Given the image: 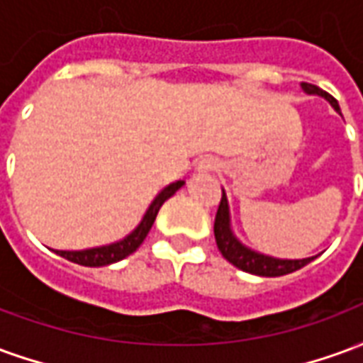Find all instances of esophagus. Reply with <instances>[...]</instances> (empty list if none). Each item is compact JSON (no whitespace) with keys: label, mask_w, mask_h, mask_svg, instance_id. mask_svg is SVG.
<instances>
[{"label":"esophagus","mask_w":363,"mask_h":363,"mask_svg":"<svg viewBox=\"0 0 363 363\" xmlns=\"http://www.w3.org/2000/svg\"><path fill=\"white\" fill-rule=\"evenodd\" d=\"M198 173H210V171H216L218 169V161L213 157H204L200 163H198Z\"/></svg>","instance_id":"obj_1"}]
</instances>
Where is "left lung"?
Here are the masks:
<instances>
[{
	"label": "left lung",
	"mask_w": 363,
	"mask_h": 363,
	"mask_svg": "<svg viewBox=\"0 0 363 363\" xmlns=\"http://www.w3.org/2000/svg\"><path fill=\"white\" fill-rule=\"evenodd\" d=\"M301 89L307 95H319L323 99H327L328 104L335 108L336 112H340V106L336 103L335 96H330L323 89H319L317 85L311 83H301ZM213 235H216V243L218 249L223 255V259L229 260L233 267H237L243 272L255 274V276H267V278H276V276H284V274H291L303 268L305 264H309L311 260L317 257H307V259H276L270 255H262V252L255 251L251 247L243 245L237 235L233 233L231 228V213H229V202L225 196V190H221V202L216 213V223H213Z\"/></svg>",
	"instance_id": "left-lung-1"
}]
</instances>
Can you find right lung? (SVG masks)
Segmentation results:
<instances>
[{
  "label": "right lung",
  "instance_id": "obj_1",
  "mask_svg": "<svg viewBox=\"0 0 363 363\" xmlns=\"http://www.w3.org/2000/svg\"><path fill=\"white\" fill-rule=\"evenodd\" d=\"M184 181H177L167 184L165 189L159 192L157 196L153 198V202L150 204V208L143 213L142 221L135 225L130 233H128L124 239L120 241H114L111 245H103V247H93V249H83V251H54L60 257H64L69 262H75V264H82V267H106V264H114L118 260L126 259L132 252L138 251V247L143 243V239L150 233L153 221L157 218L159 208L163 206L165 200L173 196L177 190L181 189Z\"/></svg>",
  "mask_w": 363,
  "mask_h": 363
}]
</instances>
